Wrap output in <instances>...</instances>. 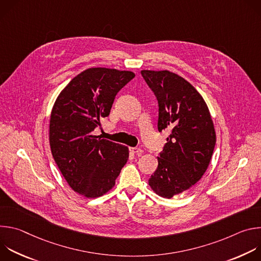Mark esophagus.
<instances>
[{
	"mask_svg": "<svg viewBox=\"0 0 261 261\" xmlns=\"http://www.w3.org/2000/svg\"><path fill=\"white\" fill-rule=\"evenodd\" d=\"M130 152L136 155H141L142 154V150L138 147H130Z\"/></svg>",
	"mask_w": 261,
	"mask_h": 261,
	"instance_id": "34e87169",
	"label": "esophagus"
}]
</instances>
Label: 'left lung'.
<instances>
[{
	"instance_id": "8db88e82",
	"label": "left lung",
	"mask_w": 261,
	"mask_h": 261,
	"mask_svg": "<svg viewBox=\"0 0 261 261\" xmlns=\"http://www.w3.org/2000/svg\"><path fill=\"white\" fill-rule=\"evenodd\" d=\"M141 75L158 101L159 132L170 131L148 185L158 195L171 198L201 178L216 133L203 98L187 81L167 70H142Z\"/></svg>"
}]
</instances>
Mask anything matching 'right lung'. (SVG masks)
Instances as JSON below:
<instances>
[{"label": "right lung", "mask_w": 261, "mask_h": 261, "mask_svg": "<svg viewBox=\"0 0 261 261\" xmlns=\"http://www.w3.org/2000/svg\"><path fill=\"white\" fill-rule=\"evenodd\" d=\"M134 76L131 71L90 68L69 83L54 105L49 124L53 157L70 187L86 197H99L113 188L129 158L127 146L93 132Z\"/></svg>", "instance_id": "add662e5"}]
</instances>
